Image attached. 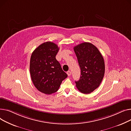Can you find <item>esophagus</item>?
Instances as JSON below:
<instances>
[{
  "mask_svg": "<svg viewBox=\"0 0 131 131\" xmlns=\"http://www.w3.org/2000/svg\"><path fill=\"white\" fill-rule=\"evenodd\" d=\"M67 74H68V76H70V75H71V72H70V71H68L67 72Z\"/></svg>",
  "mask_w": 131,
  "mask_h": 131,
  "instance_id": "1",
  "label": "esophagus"
}]
</instances>
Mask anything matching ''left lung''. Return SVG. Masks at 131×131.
<instances>
[{
  "mask_svg": "<svg viewBox=\"0 0 131 131\" xmlns=\"http://www.w3.org/2000/svg\"><path fill=\"white\" fill-rule=\"evenodd\" d=\"M81 70L76 87L81 93L88 94L97 89L105 73V62L101 52L89 42L78 44L73 48Z\"/></svg>",
  "mask_w": 131,
  "mask_h": 131,
  "instance_id": "1",
  "label": "left lung"
}]
</instances>
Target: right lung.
I'll return each instance as SVG.
<instances>
[{"instance_id":"add662e5","label":"right lung","mask_w":131,"mask_h":131,"mask_svg":"<svg viewBox=\"0 0 131 131\" xmlns=\"http://www.w3.org/2000/svg\"><path fill=\"white\" fill-rule=\"evenodd\" d=\"M59 50L56 44L44 42L35 49L30 57L29 70L32 82L38 91L45 94L57 92L68 77L56 58Z\"/></svg>"}]
</instances>
